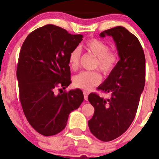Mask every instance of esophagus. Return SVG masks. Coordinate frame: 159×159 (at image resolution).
Wrapping results in <instances>:
<instances>
[{
	"label": "esophagus",
	"mask_w": 159,
	"mask_h": 159,
	"mask_svg": "<svg viewBox=\"0 0 159 159\" xmlns=\"http://www.w3.org/2000/svg\"><path fill=\"white\" fill-rule=\"evenodd\" d=\"M83 94H84V100H85V101H88V93H87L86 92H84Z\"/></svg>",
	"instance_id": "esophagus-1"
}]
</instances>
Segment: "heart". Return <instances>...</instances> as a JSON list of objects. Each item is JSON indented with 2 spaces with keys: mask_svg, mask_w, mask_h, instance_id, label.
Segmentation results:
<instances>
[{
  "mask_svg": "<svg viewBox=\"0 0 159 159\" xmlns=\"http://www.w3.org/2000/svg\"><path fill=\"white\" fill-rule=\"evenodd\" d=\"M86 51L90 52L95 57L96 67L103 73L108 75L114 70L118 62V55L114 51H110L109 46L103 41L98 39H90L84 45ZM81 51L79 48H75L69 54V63L71 68L79 66ZM101 77L97 71H82L74 78V84L78 88L84 90H90L100 84Z\"/></svg>",
  "mask_w": 159,
  "mask_h": 159,
  "instance_id": "heart-1",
  "label": "heart"
}]
</instances>
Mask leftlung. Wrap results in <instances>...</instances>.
Instances as JSON below:
<instances>
[{
	"label": "left lung",
	"mask_w": 159,
	"mask_h": 159,
	"mask_svg": "<svg viewBox=\"0 0 159 159\" xmlns=\"http://www.w3.org/2000/svg\"><path fill=\"white\" fill-rule=\"evenodd\" d=\"M101 38L111 36L118 51L119 61L99 90L109 93L104 99L95 93L88 95L95 108L88 121L93 135L108 142L121 135L135 116L145 82V58L140 41L123 27H116L100 34Z\"/></svg>",
	"instance_id": "8db88e82"
}]
</instances>
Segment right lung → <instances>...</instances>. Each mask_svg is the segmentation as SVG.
I'll return each instance as SVG.
<instances>
[{"instance_id": "add662e5", "label": "right lung", "mask_w": 159, "mask_h": 159, "mask_svg": "<svg viewBox=\"0 0 159 159\" xmlns=\"http://www.w3.org/2000/svg\"><path fill=\"white\" fill-rule=\"evenodd\" d=\"M82 38L47 25L29 34L21 45L16 69L21 104L30 125L44 136L61 132L69 114L84 101L80 89L55 93L71 82L69 54Z\"/></svg>"}]
</instances>
